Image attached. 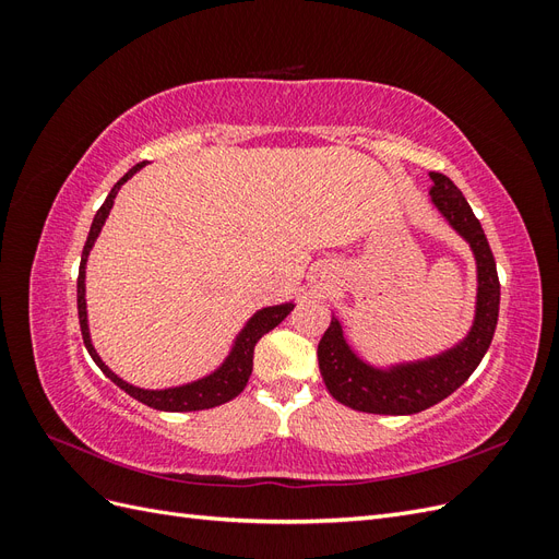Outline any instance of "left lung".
<instances>
[{"mask_svg": "<svg viewBox=\"0 0 559 559\" xmlns=\"http://www.w3.org/2000/svg\"><path fill=\"white\" fill-rule=\"evenodd\" d=\"M431 202L468 242L473 257H476L478 296L473 326L464 341L436 357L396 364L392 368H376L354 354L345 341L341 321L331 317V326L321 335L317 347L319 370L331 396L352 411L413 415L431 408L471 378L495 337L501 286L492 249H489L485 230L462 191L441 173H431Z\"/></svg>", "mask_w": 559, "mask_h": 559, "instance_id": "1", "label": "left lung"}]
</instances>
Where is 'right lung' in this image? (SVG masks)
Segmentation results:
<instances>
[{
    "label": "right lung",
    "instance_id": "obj_1",
    "mask_svg": "<svg viewBox=\"0 0 559 559\" xmlns=\"http://www.w3.org/2000/svg\"><path fill=\"white\" fill-rule=\"evenodd\" d=\"M146 163H138L128 170L121 179L114 183V189L109 191L107 200L103 202V207L97 210L93 226L88 233V240L83 245V253H81V265H79V280H76V306H79V324H81V335L83 343H86V349L93 357V361L99 366V370L114 382L123 389L126 394H130L132 399H138L140 403L148 405V408L156 411H165V413H191V411H205V408H214V405H222L230 399L238 396L242 389L249 382L251 368H253V347L261 341V337L273 331L280 321H284V317L294 310V302H282V306H273V308H263L257 314H253L247 326L240 331V335L235 337V345L230 349V354L226 357V361L218 366L214 373L200 378L195 382L189 384H179V386H170V389H142L134 386L126 380L118 378L114 370L99 359V354L95 352L93 343H91V331H88V314H86V261L88 253L97 240L99 230H103L107 216L111 212L114 198L118 193V189L134 175L140 173Z\"/></svg>",
    "mask_w": 559,
    "mask_h": 559
}]
</instances>
